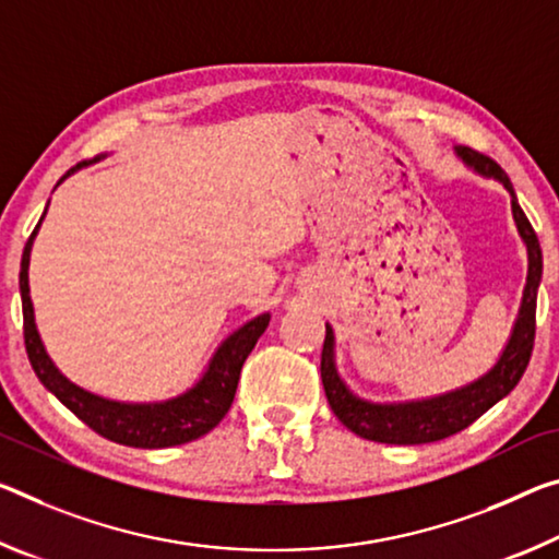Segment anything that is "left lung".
I'll list each match as a JSON object with an SVG mask.
<instances>
[{"mask_svg":"<svg viewBox=\"0 0 559 559\" xmlns=\"http://www.w3.org/2000/svg\"><path fill=\"white\" fill-rule=\"evenodd\" d=\"M457 154L463 156L467 164L475 166L480 174L495 176V179L502 181V186L512 197V216H515L522 241L527 243L530 259L527 286L525 296H522L515 331H512V338L508 343V348H504L502 358L498 360V366L480 380H475V383L440 397H430V401L373 405L353 395L338 378V373H335L333 331L331 325H325L321 380L328 405H331L335 418H338L345 428L366 440L385 442V445H423V442H438L455 436V432L465 430L467 425H473L483 413L490 411L495 403L502 401V397L520 383V378L525 373L530 362V356H533L537 286L539 278H543V251H539L537 234L533 224L527 221L525 211L520 209L515 191H512V183L508 179V174L500 168V164L467 146L457 148Z\"/></svg>","mask_w":559,"mask_h":559,"instance_id":"8db88e82","label":"left lung"}]
</instances>
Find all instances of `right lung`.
Segmentation results:
<instances>
[{
    "mask_svg": "<svg viewBox=\"0 0 559 559\" xmlns=\"http://www.w3.org/2000/svg\"><path fill=\"white\" fill-rule=\"evenodd\" d=\"M79 166L82 164H76L74 168ZM74 168H69L59 181H64ZM44 214H47V209H44ZM37 228L32 231L22 253L20 290H22L26 356H29L34 373H37L44 388L55 393L59 401L64 403L79 420L86 423L94 432H99L102 438L111 442H119V445L148 448V450L174 448V445H183V442H191L201 436H206L209 430H214L216 425L224 420V415L234 403L238 376H241L243 362L248 358V353L253 350L255 341L261 338L265 325H269L271 316L263 313L259 318H253V321H248L243 328H238L234 335H228L224 345L216 350L214 360H211L206 376H203L189 393L174 397V401L148 403V405L106 401V397L92 395L82 391V388H76L74 383H69V380L55 368V362L49 360L47 350H44V345L39 341L37 325H34L32 298H29V276H26V269H29L32 241L34 236H37Z\"/></svg>",
    "mask_w": 559,
    "mask_h": 559,
    "instance_id": "add662e5",
    "label": "right lung"
}]
</instances>
